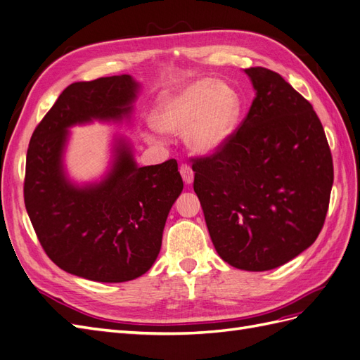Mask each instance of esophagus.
Wrapping results in <instances>:
<instances>
[{
    "label": "esophagus",
    "mask_w": 360,
    "mask_h": 360,
    "mask_svg": "<svg viewBox=\"0 0 360 360\" xmlns=\"http://www.w3.org/2000/svg\"><path fill=\"white\" fill-rule=\"evenodd\" d=\"M180 174H181V177H183V181L186 183V184H191L193 181V171H192V168L189 165H186V163L180 167Z\"/></svg>",
    "instance_id": "34e87169"
}]
</instances>
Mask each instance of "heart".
I'll return each mask as SVG.
<instances>
[{
  "label": "heart",
  "instance_id": "heart-1",
  "mask_svg": "<svg viewBox=\"0 0 360 360\" xmlns=\"http://www.w3.org/2000/svg\"><path fill=\"white\" fill-rule=\"evenodd\" d=\"M240 101L230 84L200 78L163 93L151 114L153 126L180 134L191 150L212 155L224 147L236 127Z\"/></svg>",
  "mask_w": 360,
  "mask_h": 360
}]
</instances>
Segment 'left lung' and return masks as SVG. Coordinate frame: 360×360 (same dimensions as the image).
<instances>
[{
	"instance_id": "1",
	"label": "left lung",
	"mask_w": 360,
	"mask_h": 360,
	"mask_svg": "<svg viewBox=\"0 0 360 360\" xmlns=\"http://www.w3.org/2000/svg\"><path fill=\"white\" fill-rule=\"evenodd\" d=\"M245 73L255 99L224 147L193 160V191L219 257L236 269L264 271L319 237L333 163L312 105L276 72Z\"/></svg>"
}]
</instances>
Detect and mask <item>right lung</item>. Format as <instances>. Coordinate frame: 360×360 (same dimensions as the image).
<instances>
[{"label": "right lung", "mask_w": 360, "mask_h": 360, "mask_svg": "<svg viewBox=\"0 0 360 360\" xmlns=\"http://www.w3.org/2000/svg\"><path fill=\"white\" fill-rule=\"evenodd\" d=\"M139 84L130 75L75 82L30 139L24 200L41 248L60 269L97 282H126L153 266L168 213L183 191L177 160L138 167L115 136L101 181L76 184L64 168L69 129L130 118Z\"/></svg>", "instance_id": "add662e5"}]
</instances>
